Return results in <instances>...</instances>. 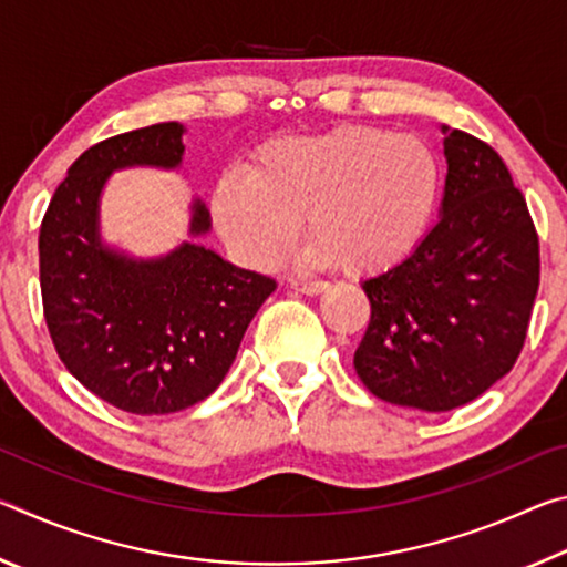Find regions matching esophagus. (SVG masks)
<instances>
[{
	"instance_id": "34e87169",
	"label": "esophagus",
	"mask_w": 567,
	"mask_h": 567,
	"mask_svg": "<svg viewBox=\"0 0 567 567\" xmlns=\"http://www.w3.org/2000/svg\"><path fill=\"white\" fill-rule=\"evenodd\" d=\"M292 290L300 292V295H322L328 290V282H302V280H292Z\"/></svg>"
}]
</instances>
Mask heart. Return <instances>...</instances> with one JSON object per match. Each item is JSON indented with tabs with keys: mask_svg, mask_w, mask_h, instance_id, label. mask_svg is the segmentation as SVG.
Wrapping results in <instances>:
<instances>
[{
	"mask_svg": "<svg viewBox=\"0 0 567 567\" xmlns=\"http://www.w3.org/2000/svg\"><path fill=\"white\" fill-rule=\"evenodd\" d=\"M443 192L435 150L415 134L338 127L265 145L249 177L227 175L213 219L249 267H270L292 247L302 219V260L375 275L400 265L425 237Z\"/></svg>",
	"mask_w": 567,
	"mask_h": 567,
	"instance_id": "1",
	"label": "heart"
}]
</instances>
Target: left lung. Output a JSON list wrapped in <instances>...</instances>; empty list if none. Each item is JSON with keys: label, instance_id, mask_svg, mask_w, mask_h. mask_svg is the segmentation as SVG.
Instances as JSON below:
<instances>
[{"label": "left lung", "instance_id": "1", "mask_svg": "<svg viewBox=\"0 0 567 567\" xmlns=\"http://www.w3.org/2000/svg\"><path fill=\"white\" fill-rule=\"evenodd\" d=\"M445 134L437 223L385 272L362 280L372 315L354 370L372 395L447 412L513 370L540 282L537 235L501 155Z\"/></svg>", "mask_w": 567, "mask_h": 567}]
</instances>
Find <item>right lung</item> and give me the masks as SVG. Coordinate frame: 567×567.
<instances>
[{"mask_svg": "<svg viewBox=\"0 0 567 567\" xmlns=\"http://www.w3.org/2000/svg\"><path fill=\"white\" fill-rule=\"evenodd\" d=\"M185 124L159 122L90 147L66 169L40 229L44 320L66 370L110 405L167 415L213 395L275 280L197 243L213 219L189 203L187 239L137 257L102 237V195L114 172H177Z\"/></svg>", "mask_w": 567, "mask_h": 567, "instance_id": "add662e5", "label": "right lung"}]
</instances>
